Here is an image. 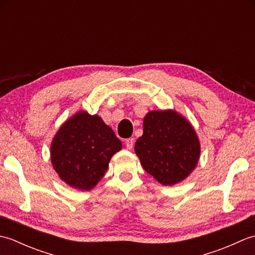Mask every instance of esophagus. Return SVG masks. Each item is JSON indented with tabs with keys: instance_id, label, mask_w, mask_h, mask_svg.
<instances>
[{
	"instance_id": "1",
	"label": "esophagus",
	"mask_w": 255,
	"mask_h": 255,
	"mask_svg": "<svg viewBox=\"0 0 255 255\" xmlns=\"http://www.w3.org/2000/svg\"><path fill=\"white\" fill-rule=\"evenodd\" d=\"M133 142H134L133 139H132V138H129V139L126 140V141H125V145H126L127 149L130 150V149H132V147H133Z\"/></svg>"
}]
</instances>
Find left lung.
Listing matches in <instances>:
<instances>
[{"label": "left lung", "mask_w": 255, "mask_h": 255, "mask_svg": "<svg viewBox=\"0 0 255 255\" xmlns=\"http://www.w3.org/2000/svg\"><path fill=\"white\" fill-rule=\"evenodd\" d=\"M140 163L162 185H174L196 166L200 144L191 124L175 111H152L134 144Z\"/></svg>", "instance_id": "obj_1"}]
</instances>
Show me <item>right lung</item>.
Returning a JSON list of instances; mask_svg holds the SVG:
<instances>
[{"mask_svg":"<svg viewBox=\"0 0 255 255\" xmlns=\"http://www.w3.org/2000/svg\"><path fill=\"white\" fill-rule=\"evenodd\" d=\"M121 149V140L101 117L79 112L52 139L51 163L68 185L90 191L104 176L111 158Z\"/></svg>","mask_w":255,"mask_h":255,"instance_id":"obj_1","label":"right lung"}]
</instances>
